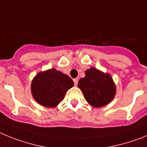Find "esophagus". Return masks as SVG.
Here are the masks:
<instances>
[{
  "mask_svg": "<svg viewBox=\"0 0 147 147\" xmlns=\"http://www.w3.org/2000/svg\"><path fill=\"white\" fill-rule=\"evenodd\" d=\"M73 81H74V83H75V86H77L78 85V80L76 78L73 79Z\"/></svg>",
  "mask_w": 147,
  "mask_h": 147,
  "instance_id": "1",
  "label": "esophagus"
}]
</instances>
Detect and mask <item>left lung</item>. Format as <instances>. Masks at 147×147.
I'll return each mask as SVG.
<instances>
[{"mask_svg":"<svg viewBox=\"0 0 147 147\" xmlns=\"http://www.w3.org/2000/svg\"><path fill=\"white\" fill-rule=\"evenodd\" d=\"M85 77L80 79L78 86L86 100L94 108H101L114 99L116 88L112 77L95 67L86 70Z\"/></svg>","mask_w":147,"mask_h":147,"instance_id":"left-lung-1","label":"left lung"}]
</instances>
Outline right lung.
Here are the masks:
<instances>
[{
  "instance_id": "right-lung-1",
  "label": "right lung",
  "mask_w": 147,
  "mask_h": 147,
  "mask_svg": "<svg viewBox=\"0 0 147 147\" xmlns=\"http://www.w3.org/2000/svg\"><path fill=\"white\" fill-rule=\"evenodd\" d=\"M73 86V80L68 75L52 68L36 75L31 81V90L38 104L46 108H55Z\"/></svg>"
}]
</instances>
